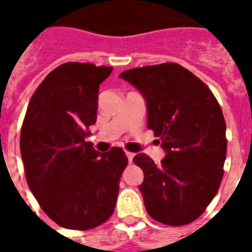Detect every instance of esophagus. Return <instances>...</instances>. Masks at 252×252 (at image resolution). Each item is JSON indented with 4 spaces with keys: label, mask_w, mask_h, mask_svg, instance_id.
Masks as SVG:
<instances>
[{
    "label": "esophagus",
    "mask_w": 252,
    "mask_h": 252,
    "mask_svg": "<svg viewBox=\"0 0 252 252\" xmlns=\"http://www.w3.org/2000/svg\"><path fill=\"white\" fill-rule=\"evenodd\" d=\"M126 158H128V162L131 163L132 159H133V157H135V155H133V154H132V153H126Z\"/></svg>",
    "instance_id": "obj_1"
}]
</instances>
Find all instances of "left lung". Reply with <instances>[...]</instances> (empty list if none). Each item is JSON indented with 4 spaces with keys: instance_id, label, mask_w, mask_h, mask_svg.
<instances>
[{
    "instance_id": "left-lung-1",
    "label": "left lung",
    "mask_w": 252,
    "mask_h": 252,
    "mask_svg": "<svg viewBox=\"0 0 252 252\" xmlns=\"http://www.w3.org/2000/svg\"><path fill=\"white\" fill-rule=\"evenodd\" d=\"M146 101L147 126L164 158H133L144 173L139 186L157 221L185 225L202 215L221 184L227 155L225 121L211 89L177 63L137 67L120 74Z\"/></svg>"
}]
</instances>
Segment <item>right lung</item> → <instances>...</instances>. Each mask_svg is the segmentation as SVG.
<instances>
[{
  "label": "right lung",
  "mask_w": 252,
  "mask_h": 252,
  "mask_svg": "<svg viewBox=\"0 0 252 252\" xmlns=\"http://www.w3.org/2000/svg\"><path fill=\"white\" fill-rule=\"evenodd\" d=\"M112 67L68 62L52 70L32 95L20 151L32 194L68 229H92L113 213L128 159L113 147L98 153L85 140L97 120L98 88Z\"/></svg>",
  "instance_id": "add662e5"
}]
</instances>
